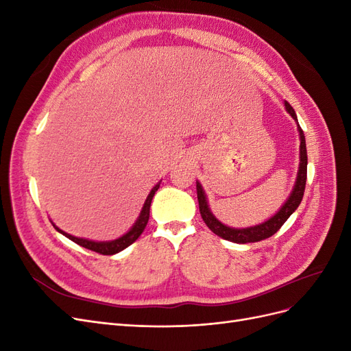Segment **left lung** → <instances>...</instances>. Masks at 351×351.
<instances>
[{
	"label": "left lung",
	"instance_id": "1",
	"mask_svg": "<svg viewBox=\"0 0 351 351\" xmlns=\"http://www.w3.org/2000/svg\"><path fill=\"white\" fill-rule=\"evenodd\" d=\"M284 107H285V111L289 112L293 117V120L297 123V130H299V137H300V162H299V171H297V177H295V182H294L290 196L287 197L282 206L277 212H275L271 218L261 222V224H258V226H252V227H246V228H234V227H228L226 224H222V222L214 214H212V210L208 205V197H206L204 187H202V184L199 182H196L200 215H202V218H204L205 224L209 227V230L212 232H215V234L221 239L232 241V243H239V244L254 243V241H261V240L268 239V237L274 236L275 232H277L282 227L284 222L290 218V215L300 205V202L303 199V193H304L306 176H307L306 141H304L303 130L299 125V121H297L295 111L287 101L284 102Z\"/></svg>",
	"mask_w": 351,
	"mask_h": 351
}]
</instances>
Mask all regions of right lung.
<instances>
[{
    "instance_id": "1",
    "label": "right lung",
    "mask_w": 351,
    "mask_h": 351,
    "mask_svg": "<svg viewBox=\"0 0 351 351\" xmlns=\"http://www.w3.org/2000/svg\"><path fill=\"white\" fill-rule=\"evenodd\" d=\"M159 184H161V180L152 187V190L149 192V195H147L145 204L142 206V210L139 217H137L136 222L132 226V228L125 232V234H123L121 237L115 239V240H108V241H95V240H89V239H82V237H74L71 234H69V232L60 230L54 222H52V226H54V228L61 232L62 236H66L67 239H70L71 241L77 243L79 246L84 247V249H89V250H93L97 253H101V254H115L119 253L121 250H124L125 247H129L132 243H134L137 239L141 237V234L143 232L147 221H149V210H151V204H152V199L155 196V192L159 189Z\"/></svg>"
}]
</instances>
